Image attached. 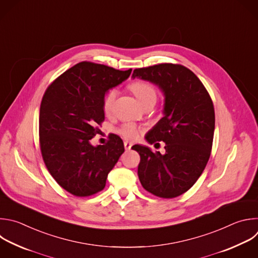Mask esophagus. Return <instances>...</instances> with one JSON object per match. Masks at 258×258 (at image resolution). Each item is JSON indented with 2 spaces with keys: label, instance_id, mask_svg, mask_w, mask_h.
<instances>
[{
  "label": "esophagus",
  "instance_id": "esophagus-1",
  "mask_svg": "<svg viewBox=\"0 0 258 258\" xmlns=\"http://www.w3.org/2000/svg\"><path fill=\"white\" fill-rule=\"evenodd\" d=\"M123 145H124V149H125V150H131L132 147H133V144L130 143V142H124Z\"/></svg>",
  "mask_w": 258,
  "mask_h": 258
}]
</instances>
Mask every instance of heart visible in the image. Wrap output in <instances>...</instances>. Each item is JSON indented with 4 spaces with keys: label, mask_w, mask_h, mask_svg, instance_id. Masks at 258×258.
<instances>
[{
    "label": "heart",
    "mask_w": 258,
    "mask_h": 258,
    "mask_svg": "<svg viewBox=\"0 0 258 258\" xmlns=\"http://www.w3.org/2000/svg\"><path fill=\"white\" fill-rule=\"evenodd\" d=\"M130 88L143 106L152 102L156 103L157 91L152 84L145 81H137L131 84ZM116 95H117L116 89H111L105 94L102 101V109L105 113H109L111 111ZM117 133L120 136H122L124 139L135 140L139 136V128L135 123L126 122V123H123L117 130Z\"/></svg>",
    "instance_id": "heart-1"
}]
</instances>
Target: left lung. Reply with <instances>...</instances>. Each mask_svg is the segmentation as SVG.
<instances>
[{"instance_id":"8db88e82","label":"left lung","mask_w":258,"mask_h":258,"mask_svg":"<svg viewBox=\"0 0 258 258\" xmlns=\"http://www.w3.org/2000/svg\"><path fill=\"white\" fill-rule=\"evenodd\" d=\"M132 78L157 85L165 97L164 116L145 137L150 144L164 142L165 153L134 146L141 156L139 179L156 197L176 198L197 182L210 159L215 131L213 101L201 80L181 64L136 69Z\"/></svg>"}]
</instances>
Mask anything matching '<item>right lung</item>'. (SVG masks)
Listing matches in <instances>:
<instances>
[{
  "label": "right lung",
  "mask_w": 258,
  "mask_h": 258,
  "mask_svg": "<svg viewBox=\"0 0 258 258\" xmlns=\"http://www.w3.org/2000/svg\"><path fill=\"white\" fill-rule=\"evenodd\" d=\"M132 73L81 61L62 73L46 89L40 104L39 143L42 159L54 180L76 197L101 191L107 175L124 152L112 135L105 145L92 146L104 120L105 93Z\"/></svg>",
  "instance_id": "right-lung-1"
}]
</instances>
